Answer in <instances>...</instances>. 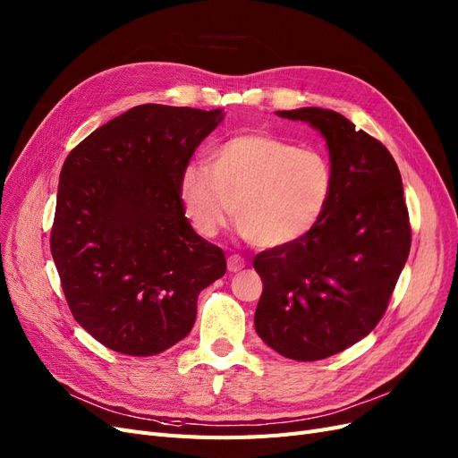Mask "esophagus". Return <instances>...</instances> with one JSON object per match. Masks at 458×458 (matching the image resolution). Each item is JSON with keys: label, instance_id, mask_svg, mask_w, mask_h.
Returning <instances> with one entry per match:
<instances>
[{"label": "esophagus", "instance_id": "obj_1", "mask_svg": "<svg viewBox=\"0 0 458 458\" xmlns=\"http://www.w3.org/2000/svg\"><path fill=\"white\" fill-rule=\"evenodd\" d=\"M244 266H246V259L241 258L239 254H233V256L227 258V269H229L231 273L241 271Z\"/></svg>", "mask_w": 458, "mask_h": 458}]
</instances>
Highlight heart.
Listing matches in <instances>:
<instances>
[{"label": "heart", "mask_w": 458, "mask_h": 458, "mask_svg": "<svg viewBox=\"0 0 458 458\" xmlns=\"http://www.w3.org/2000/svg\"><path fill=\"white\" fill-rule=\"evenodd\" d=\"M332 192L335 172L323 152L269 133L233 137L212 152L210 170L191 164L179 177V199L199 234L214 237L234 212L242 237L267 250L310 234Z\"/></svg>", "instance_id": "1"}]
</instances>
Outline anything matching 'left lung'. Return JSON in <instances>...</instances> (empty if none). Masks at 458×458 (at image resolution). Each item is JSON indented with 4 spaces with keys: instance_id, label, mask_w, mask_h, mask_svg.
Instances as JSON below:
<instances>
[{
    "instance_id": "left-lung-1",
    "label": "left lung",
    "mask_w": 458,
    "mask_h": 458,
    "mask_svg": "<svg viewBox=\"0 0 458 458\" xmlns=\"http://www.w3.org/2000/svg\"><path fill=\"white\" fill-rule=\"evenodd\" d=\"M321 131L335 172L325 216L301 241L263 250L254 325L283 357L318 361L365 338L387 310L411 250L403 183L378 140L328 108L279 110Z\"/></svg>"
}]
</instances>
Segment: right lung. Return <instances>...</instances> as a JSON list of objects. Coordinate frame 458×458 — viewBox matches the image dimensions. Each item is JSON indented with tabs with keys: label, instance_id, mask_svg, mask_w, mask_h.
<instances>
[{
	"label": "right lung",
	"instance_id": "right-lung-1",
	"mask_svg": "<svg viewBox=\"0 0 458 458\" xmlns=\"http://www.w3.org/2000/svg\"><path fill=\"white\" fill-rule=\"evenodd\" d=\"M221 110L140 105L97 128L66 157L51 256L74 318L105 348L162 353L197 318L200 290L225 254L191 227L179 177Z\"/></svg>",
	"mask_w": 458,
	"mask_h": 458
}]
</instances>
